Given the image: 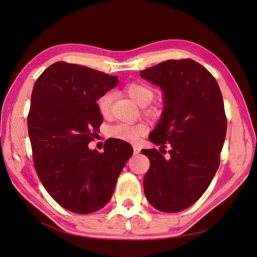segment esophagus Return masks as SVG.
Listing matches in <instances>:
<instances>
[{
	"label": "esophagus",
	"instance_id": "esophagus-1",
	"mask_svg": "<svg viewBox=\"0 0 257 257\" xmlns=\"http://www.w3.org/2000/svg\"><path fill=\"white\" fill-rule=\"evenodd\" d=\"M133 150H134V154H138L139 152H141V148L137 147V146H134Z\"/></svg>",
	"mask_w": 257,
	"mask_h": 257
}]
</instances>
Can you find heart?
I'll list each match as a JSON object with an SVG mask.
<instances>
[{"mask_svg":"<svg viewBox=\"0 0 257 257\" xmlns=\"http://www.w3.org/2000/svg\"><path fill=\"white\" fill-rule=\"evenodd\" d=\"M123 92L128 95L139 106H146L149 104L154 97V90L149 84L143 82H130L124 85ZM113 96L110 92H106L100 96L97 102V109L103 116L109 115L111 110ZM146 111L150 114L157 113L154 107L147 108ZM147 133V126L144 123L137 124H116L108 131V134L111 138L120 139L126 143H136L145 136Z\"/></svg>","mask_w":257,"mask_h":257,"instance_id":"obj_1","label":"heart"}]
</instances>
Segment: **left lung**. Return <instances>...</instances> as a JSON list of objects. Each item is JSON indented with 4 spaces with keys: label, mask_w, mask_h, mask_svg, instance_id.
<instances>
[{
    "label": "left lung",
    "mask_w": 257,
    "mask_h": 257,
    "mask_svg": "<svg viewBox=\"0 0 257 257\" xmlns=\"http://www.w3.org/2000/svg\"><path fill=\"white\" fill-rule=\"evenodd\" d=\"M141 76L164 91L150 142L170 148L169 159L157 149L142 150L150 161L145 195L160 211H182L201 197L220 166L227 128L222 93L211 73L191 59L164 61Z\"/></svg>",
    "instance_id": "left-lung-1"
}]
</instances>
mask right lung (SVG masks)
<instances>
[{
  "label": "right lung",
  "mask_w": 257,
  "mask_h": 257,
  "mask_svg": "<svg viewBox=\"0 0 257 257\" xmlns=\"http://www.w3.org/2000/svg\"><path fill=\"white\" fill-rule=\"evenodd\" d=\"M118 82L116 76L56 62L34 84L28 114L34 167L50 196L74 213L102 209L133 154L130 144L114 138L103 152L88 147L103 123L96 100Z\"/></svg>",
  "instance_id": "add662e5"
}]
</instances>
